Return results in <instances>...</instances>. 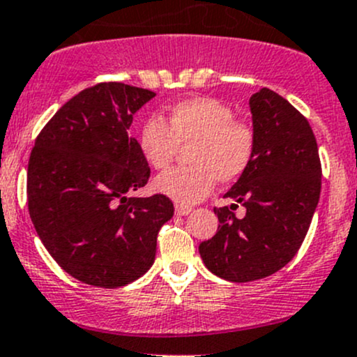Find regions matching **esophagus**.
I'll list each match as a JSON object with an SVG mask.
<instances>
[{
    "label": "esophagus",
    "mask_w": 357,
    "mask_h": 357,
    "mask_svg": "<svg viewBox=\"0 0 357 357\" xmlns=\"http://www.w3.org/2000/svg\"><path fill=\"white\" fill-rule=\"evenodd\" d=\"M192 211V208L190 206H185V204H175V213L180 216H185L189 215V213Z\"/></svg>",
    "instance_id": "esophagus-1"
}]
</instances>
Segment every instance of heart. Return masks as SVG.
Wrapping results in <instances>:
<instances>
[{
	"label": "heart",
	"instance_id": "heart-1",
	"mask_svg": "<svg viewBox=\"0 0 357 357\" xmlns=\"http://www.w3.org/2000/svg\"><path fill=\"white\" fill-rule=\"evenodd\" d=\"M234 112L215 98H190L170 108L167 122L146 120L139 130V149L154 170H165L187 149L189 167L174 168L154 180V189L178 204L204 199L220 183L245 174L256 151L255 128L234 119Z\"/></svg>",
	"mask_w": 357,
	"mask_h": 357
}]
</instances>
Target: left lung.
I'll return each mask as SVG.
<instances>
[{"label": "left lung", "instance_id": "obj_1", "mask_svg": "<svg viewBox=\"0 0 357 357\" xmlns=\"http://www.w3.org/2000/svg\"><path fill=\"white\" fill-rule=\"evenodd\" d=\"M256 151L251 165L223 197L235 204L215 208L218 230L199 244L206 268L229 282L270 277L296 256L306 237L321 190L318 146L307 120L273 91L249 99Z\"/></svg>", "mask_w": 357, "mask_h": 357}]
</instances>
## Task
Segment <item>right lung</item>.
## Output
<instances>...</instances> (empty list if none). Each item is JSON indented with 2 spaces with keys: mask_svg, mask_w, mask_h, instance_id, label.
Instances as JSON below:
<instances>
[{
  "mask_svg": "<svg viewBox=\"0 0 357 357\" xmlns=\"http://www.w3.org/2000/svg\"><path fill=\"white\" fill-rule=\"evenodd\" d=\"M154 96L122 82L96 84L65 102L36 139L29 213L51 258L84 284L115 289L141 278L154 263L161 225L174 216L163 194L130 197L151 172L128 128Z\"/></svg>",
  "mask_w": 357,
  "mask_h": 357,
  "instance_id": "1",
  "label": "right lung"
}]
</instances>
